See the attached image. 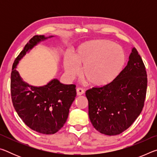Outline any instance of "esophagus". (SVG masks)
<instances>
[{"label": "esophagus", "instance_id": "esophagus-1", "mask_svg": "<svg viewBox=\"0 0 157 157\" xmlns=\"http://www.w3.org/2000/svg\"><path fill=\"white\" fill-rule=\"evenodd\" d=\"M84 93V90L81 88H78L76 89V94H77V95H78V96L79 95H83Z\"/></svg>", "mask_w": 157, "mask_h": 157}]
</instances>
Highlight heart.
Returning <instances> with one entry per match:
<instances>
[{
  "mask_svg": "<svg viewBox=\"0 0 157 157\" xmlns=\"http://www.w3.org/2000/svg\"><path fill=\"white\" fill-rule=\"evenodd\" d=\"M126 62L123 49L107 40H91L81 44L75 55L66 53L63 67L69 80L81 73L93 86L101 88L111 84L120 75Z\"/></svg>",
  "mask_w": 157,
  "mask_h": 157,
  "instance_id": "obj_1",
  "label": "heart"
}]
</instances>
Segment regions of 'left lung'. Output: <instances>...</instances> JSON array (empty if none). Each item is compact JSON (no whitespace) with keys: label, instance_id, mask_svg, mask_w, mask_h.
<instances>
[{"label":"left lung","instance_id":"obj_1","mask_svg":"<svg viewBox=\"0 0 157 157\" xmlns=\"http://www.w3.org/2000/svg\"><path fill=\"white\" fill-rule=\"evenodd\" d=\"M147 84L145 65L132 48L127 66L112 83L86 91L89 119L94 128L108 136L129 128L141 113Z\"/></svg>","mask_w":157,"mask_h":157}]
</instances>
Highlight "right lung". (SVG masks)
<instances>
[{
  "instance_id": "1",
  "label": "right lung",
  "mask_w": 157,
  "mask_h": 157,
  "mask_svg": "<svg viewBox=\"0 0 157 157\" xmlns=\"http://www.w3.org/2000/svg\"><path fill=\"white\" fill-rule=\"evenodd\" d=\"M53 36H33L16 58L11 73V95L16 111L26 125L44 134H55L65 124L76 96L75 86L61 83L57 78L44 86H33L23 80L17 68L33 48Z\"/></svg>"
}]
</instances>
